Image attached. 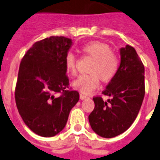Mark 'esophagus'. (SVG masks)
I'll return each instance as SVG.
<instances>
[{
    "label": "esophagus",
    "instance_id": "esophagus-1",
    "mask_svg": "<svg viewBox=\"0 0 160 160\" xmlns=\"http://www.w3.org/2000/svg\"><path fill=\"white\" fill-rule=\"evenodd\" d=\"M88 98V96L85 95V94H80V99L83 100V99H85V98Z\"/></svg>",
    "mask_w": 160,
    "mask_h": 160
}]
</instances>
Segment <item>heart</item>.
Segmentation results:
<instances>
[{"label": "heart", "instance_id": "1", "mask_svg": "<svg viewBox=\"0 0 160 160\" xmlns=\"http://www.w3.org/2000/svg\"><path fill=\"white\" fill-rule=\"evenodd\" d=\"M85 57L92 59L89 67V74L82 75L73 82V87L84 94L94 91L99 84V78L103 82H110L114 78L119 67V58L112 51L108 44L99 41H92L81 48ZM66 70L72 75L77 73V58L69 52L65 57Z\"/></svg>", "mask_w": 160, "mask_h": 160}]
</instances>
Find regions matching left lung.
<instances>
[{"instance_id": "left-lung-1", "label": "left lung", "mask_w": 160, "mask_h": 160, "mask_svg": "<svg viewBox=\"0 0 160 160\" xmlns=\"http://www.w3.org/2000/svg\"><path fill=\"white\" fill-rule=\"evenodd\" d=\"M121 62L116 75L102 91L112 98L104 102L94 97V109L89 115L93 131L103 138H113L126 131L134 122L145 94L144 66L135 49H120Z\"/></svg>"}]
</instances>
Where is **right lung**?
<instances>
[{
	"mask_svg": "<svg viewBox=\"0 0 160 160\" xmlns=\"http://www.w3.org/2000/svg\"><path fill=\"white\" fill-rule=\"evenodd\" d=\"M71 45V39L62 36L45 38L32 45L20 64L17 107L24 122L40 136L52 137L62 131L79 100L78 91L67 90L65 57Z\"/></svg>",
	"mask_w": 160,
	"mask_h": 160,
	"instance_id": "add662e5",
	"label": "right lung"
}]
</instances>
